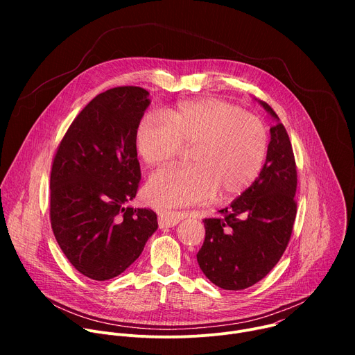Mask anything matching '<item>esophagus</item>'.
Wrapping results in <instances>:
<instances>
[{"instance_id": "obj_1", "label": "esophagus", "mask_w": 355, "mask_h": 355, "mask_svg": "<svg viewBox=\"0 0 355 355\" xmlns=\"http://www.w3.org/2000/svg\"><path fill=\"white\" fill-rule=\"evenodd\" d=\"M188 215L185 212H162L159 215V226L163 227H174L177 226L184 218H187Z\"/></svg>"}]
</instances>
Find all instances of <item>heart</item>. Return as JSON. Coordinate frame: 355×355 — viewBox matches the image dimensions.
Returning a JSON list of instances; mask_svg holds the SVG:
<instances>
[{
	"label": "heart",
	"mask_w": 355,
	"mask_h": 355,
	"mask_svg": "<svg viewBox=\"0 0 355 355\" xmlns=\"http://www.w3.org/2000/svg\"><path fill=\"white\" fill-rule=\"evenodd\" d=\"M192 146L187 167L150 177L147 204L159 209L187 207L218 193L233 199L254 182L267 159L268 132L256 115L218 98L182 101L166 111L144 115L135 130L137 156L148 167L171 163Z\"/></svg>",
	"instance_id": "heart-1"
}]
</instances>
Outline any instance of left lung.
Listing matches in <instances>:
<instances>
[{
	"instance_id": "8db88e82",
	"label": "left lung",
	"mask_w": 355,
	"mask_h": 355,
	"mask_svg": "<svg viewBox=\"0 0 355 355\" xmlns=\"http://www.w3.org/2000/svg\"><path fill=\"white\" fill-rule=\"evenodd\" d=\"M277 121L259 178L216 218L204 219L205 241L196 254L199 268L216 286L241 291L261 281L279 261L291 239L296 202V164L286 129Z\"/></svg>"
}]
</instances>
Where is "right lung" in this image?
I'll use <instances>...</instances> for the list:
<instances>
[{"mask_svg":"<svg viewBox=\"0 0 355 355\" xmlns=\"http://www.w3.org/2000/svg\"><path fill=\"white\" fill-rule=\"evenodd\" d=\"M150 105L140 87L96 95L64 135L50 174V222L67 260L83 275L107 281L133 264L157 215L126 207L137 192L135 130Z\"/></svg>","mask_w":355,"mask_h":355,"instance_id":"add662e5","label":"right lung"}]
</instances>
